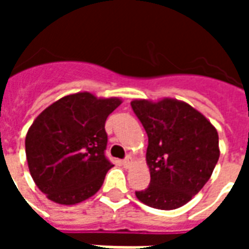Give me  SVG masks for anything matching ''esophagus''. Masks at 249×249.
Masks as SVG:
<instances>
[{
  "label": "esophagus",
  "instance_id": "obj_1",
  "mask_svg": "<svg viewBox=\"0 0 249 249\" xmlns=\"http://www.w3.org/2000/svg\"><path fill=\"white\" fill-rule=\"evenodd\" d=\"M121 164H123V165H124L125 168H129L130 165H132V157L128 156V157H126V159H124V160L121 161Z\"/></svg>",
  "mask_w": 249,
  "mask_h": 249
}]
</instances>
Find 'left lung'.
Segmentation results:
<instances>
[{"mask_svg":"<svg viewBox=\"0 0 249 249\" xmlns=\"http://www.w3.org/2000/svg\"><path fill=\"white\" fill-rule=\"evenodd\" d=\"M130 105L148 135L151 172L149 187L136 196L152 208H180L213 172L220 156L217 130L204 114L175 98L133 100Z\"/></svg>","mask_w":249,"mask_h":249,"instance_id":"obj_1","label":"left lung"}]
</instances>
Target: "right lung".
I'll return each instance as SVG.
<instances>
[{
    "label": "right lung",
    "instance_id": "right-lung-1",
    "mask_svg": "<svg viewBox=\"0 0 249 249\" xmlns=\"http://www.w3.org/2000/svg\"><path fill=\"white\" fill-rule=\"evenodd\" d=\"M123 103L89 92L68 94L30 125L25 152L32 178L46 197L73 205L92 197L113 167L105 157V121Z\"/></svg>",
    "mask_w": 249,
    "mask_h": 249
}]
</instances>
